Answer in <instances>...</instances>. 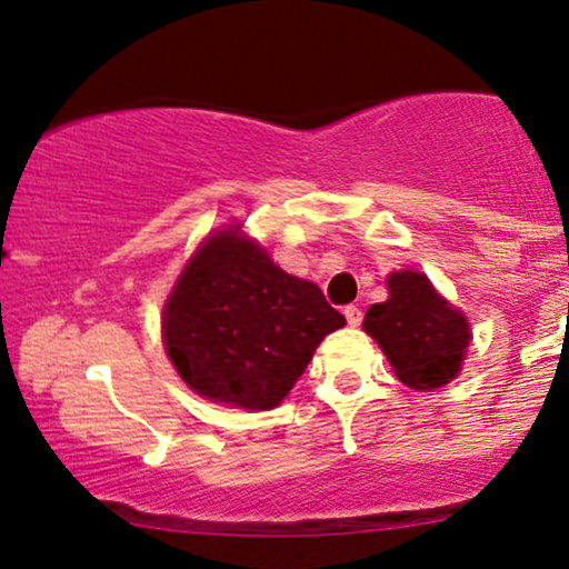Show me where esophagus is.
<instances>
[{"label": "esophagus", "mask_w": 569, "mask_h": 569, "mask_svg": "<svg viewBox=\"0 0 569 569\" xmlns=\"http://www.w3.org/2000/svg\"><path fill=\"white\" fill-rule=\"evenodd\" d=\"M345 318H347L349 326H360L362 323V310L357 308V306H347L345 308Z\"/></svg>", "instance_id": "1"}]
</instances>
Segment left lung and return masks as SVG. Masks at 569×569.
<instances>
[{"label": "left lung", "mask_w": 569, "mask_h": 569, "mask_svg": "<svg viewBox=\"0 0 569 569\" xmlns=\"http://www.w3.org/2000/svg\"><path fill=\"white\" fill-rule=\"evenodd\" d=\"M386 302L370 306L362 329L378 341L403 386L417 391L446 386L461 368L469 323L432 290L419 271L388 277Z\"/></svg>", "instance_id": "left-lung-1"}]
</instances>
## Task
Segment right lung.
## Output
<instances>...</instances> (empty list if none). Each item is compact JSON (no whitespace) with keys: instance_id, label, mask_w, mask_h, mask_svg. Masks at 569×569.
Segmentation results:
<instances>
[{"instance_id":"add662e5","label":"right lung","mask_w":569,"mask_h":569,"mask_svg":"<svg viewBox=\"0 0 569 569\" xmlns=\"http://www.w3.org/2000/svg\"><path fill=\"white\" fill-rule=\"evenodd\" d=\"M240 228L193 253L162 310V339L193 391L240 409H271L345 316L313 282L287 274Z\"/></svg>"}]
</instances>
